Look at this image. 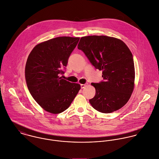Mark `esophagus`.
<instances>
[{
  "label": "esophagus",
  "mask_w": 159,
  "mask_h": 159,
  "mask_svg": "<svg viewBox=\"0 0 159 159\" xmlns=\"http://www.w3.org/2000/svg\"><path fill=\"white\" fill-rule=\"evenodd\" d=\"M87 85V84H81V85H80V86H81V89H84V88H85Z\"/></svg>",
  "instance_id": "34e87169"
}]
</instances>
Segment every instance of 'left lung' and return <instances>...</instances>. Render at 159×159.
Returning <instances> with one entry per match:
<instances>
[{
	"label": "left lung",
	"instance_id": "1",
	"mask_svg": "<svg viewBox=\"0 0 159 159\" xmlns=\"http://www.w3.org/2000/svg\"><path fill=\"white\" fill-rule=\"evenodd\" d=\"M77 48L102 71L104 80L91 84L96 90L89 100L92 107L106 114L122 108L132 94L135 77L133 55L127 45L115 37L90 35L81 37Z\"/></svg>",
	"mask_w": 159,
	"mask_h": 159
}]
</instances>
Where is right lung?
<instances>
[{
    "label": "right lung",
    "mask_w": 159,
    "mask_h": 159,
    "mask_svg": "<svg viewBox=\"0 0 159 159\" xmlns=\"http://www.w3.org/2000/svg\"><path fill=\"white\" fill-rule=\"evenodd\" d=\"M80 38L59 37L35 45L28 58L25 78L34 100L46 111L60 114L66 110L80 89L60 75Z\"/></svg>",
    "instance_id": "1"
}]
</instances>
